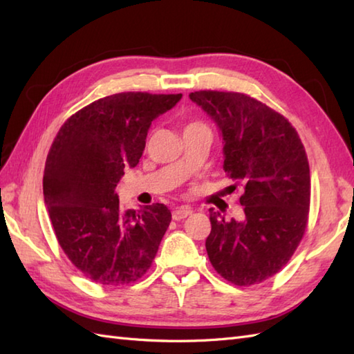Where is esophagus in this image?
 I'll return each mask as SVG.
<instances>
[{"mask_svg": "<svg viewBox=\"0 0 354 354\" xmlns=\"http://www.w3.org/2000/svg\"><path fill=\"white\" fill-rule=\"evenodd\" d=\"M192 213H193V209L189 207H178V208H175V212H173L171 217L175 221H181V219H185V217H189Z\"/></svg>", "mask_w": 354, "mask_h": 354, "instance_id": "obj_1", "label": "esophagus"}]
</instances>
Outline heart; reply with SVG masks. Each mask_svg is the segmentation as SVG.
<instances>
[{"label": "heart", "instance_id": "1", "mask_svg": "<svg viewBox=\"0 0 354 354\" xmlns=\"http://www.w3.org/2000/svg\"><path fill=\"white\" fill-rule=\"evenodd\" d=\"M198 124H202V123H199V122H192V123H189V124H187V126H185V129H187V127H192V126H198Z\"/></svg>", "mask_w": 354, "mask_h": 354}]
</instances>
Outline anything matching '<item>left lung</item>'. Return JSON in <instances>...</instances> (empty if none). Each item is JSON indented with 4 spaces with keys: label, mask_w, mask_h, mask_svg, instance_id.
I'll list each match as a JSON object with an SVG mask.
<instances>
[{
    "label": "left lung",
    "mask_w": 354,
    "mask_h": 354,
    "mask_svg": "<svg viewBox=\"0 0 354 354\" xmlns=\"http://www.w3.org/2000/svg\"><path fill=\"white\" fill-rule=\"evenodd\" d=\"M219 126L223 170L243 187V219L227 221L209 209L208 259L225 280L248 288L288 265L306 232L310 209V170L295 127L254 97L232 91H194Z\"/></svg>",
    "instance_id": "left-lung-1"
}]
</instances>
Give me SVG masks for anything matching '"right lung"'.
Returning a JSON list of instances; mask_svg holds the SVG:
<instances>
[{
	"mask_svg": "<svg viewBox=\"0 0 354 354\" xmlns=\"http://www.w3.org/2000/svg\"><path fill=\"white\" fill-rule=\"evenodd\" d=\"M183 94L118 93L89 103L59 129L44 170V201L59 245L91 281L131 284L152 266L171 213L122 212L115 187L140 162L150 124Z\"/></svg>",
	"mask_w": 354,
	"mask_h": 354,
	"instance_id": "obj_1",
	"label": "right lung"
}]
</instances>
